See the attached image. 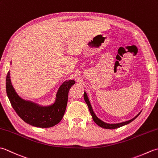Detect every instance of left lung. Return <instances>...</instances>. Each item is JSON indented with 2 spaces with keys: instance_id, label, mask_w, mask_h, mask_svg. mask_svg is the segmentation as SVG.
Here are the masks:
<instances>
[{
  "instance_id": "left-lung-1",
  "label": "left lung",
  "mask_w": 158,
  "mask_h": 158,
  "mask_svg": "<svg viewBox=\"0 0 158 158\" xmlns=\"http://www.w3.org/2000/svg\"><path fill=\"white\" fill-rule=\"evenodd\" d=\"M83 97H84V100L86 102L87 105H88V106L89 108V112L90 113H91V115L92 116V119L94 120V122L97 125L99 126L100 127H103V128H106V129H115V128H118V127H122L123 126H125V125H127V124L130 123V122H132L133 120H135L137 117H138L140 113H141V111H140L138 115H137L136 116H135L134 118H132V119L130 120H128V121H126V122H122V123H107L106 122H104L103 121H102L101 119H100L99 118H98V117H97L96 115L94 112V110L92 109V107L91 106V104H90L89 102V100L88 99V96H87V94L85 92H84V94H83Z\"/></svg>"
}]
</instances>
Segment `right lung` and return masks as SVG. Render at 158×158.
Wrapping results in <instances>:
<instances>
[{
  "label": "right lung",
  "instance_id": "right-lung-1",
  "mask_svg": "<svg viewBox=\"0 0 158 158\" xmlns=\"http://www.w3.org/2000/svg\"><path fill=\"white\" fill-rule=\"evenodd\" d=\"M75 83L74 80L64 82L57 92L55 102L45 106L20 98L11 84L9 71L6 78V91L12 107L22 120L35 127H50L62 120L68 102L69 89Z\"/></svg>",
  "mask_w": 158,
  "mask_h": 158
}]
</instances>
